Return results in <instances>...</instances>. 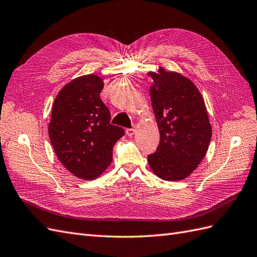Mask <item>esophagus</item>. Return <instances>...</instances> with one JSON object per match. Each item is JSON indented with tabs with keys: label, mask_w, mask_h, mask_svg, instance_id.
<instances>
[{
	"label": "esophagus",
	"mask_w": 257,
	"mask_h": 257,
	"mask_svg": "<svg viewBox=\"0 0 257 257\" xmlns=\"http://www.w3.org/2000/svg\"><path fill=\"white\" fill-rule=\"evenodd\" d=\"M135 133H136V129H135V128H131V129H126V134H127V136H129V137L134 136V135H135Z\"/></svg>",
	"instance_id": "1"
}]
</instances>
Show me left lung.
Listing matches in <instances>:
<instances>
[{
    "label": "left lung",
    "mask_w": 257,
    "mask_h": 257,
    "mask_svg": "<svg viewBox=\"0 0 257 257\" xmlns=\"http://www.w3.org/2000/svg\"><path fill=\"white\" fill-rule=\"evenodd\" d=\"M148 75L153 79L150 95L160 130V144L148 163L161 179L180 181L207 153L212 139L207 109L199 89L180 72L159 67Z\"/></svg>",
    "instance_id": "1"
}]
</instances>
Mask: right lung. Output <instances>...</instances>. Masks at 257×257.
I'll return each mask as SVG.
<instances>
[{"mask_svg":"<svg viewBox=\"0 0 257 257\" xmlns=\"http://www.w3.org/2000/svg\"><path fill=\"white\" fill-rule=\"evenodd\" d=\"M103 79L95 74L72 79L58 92L49 122V137L57 159L79 179L93 180L113 161V148L123 136L110 124L100 93Z\"/></svg>","mask_w":257,"mask_h":257,"instance_id":"obj_1","label":"right lung"}]
</instances>
